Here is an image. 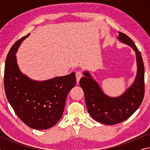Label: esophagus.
<instances>
[{
    "mask_svg": "<svg viewBox=\"0 0 150 150\" xmlns=\"http://www.w3.org/2000/svg\"><path fill=\"white\" fill-rule=\"evenodd\" d=\"M75 75H76V79H77V82L79 83V82L80 79L83 76V73H82V71H77L76 72Z\"/></svg>",
    "mask_w": 150,
    "mask_h": 150,
    "instance_id": "obj_1",
    "label": "esophagus"
}]
</instances>
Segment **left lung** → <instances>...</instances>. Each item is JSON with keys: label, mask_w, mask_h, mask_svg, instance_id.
Wrapping results in <instances>:
<instances>
[{"label": "left lung", "mask_w": 150, "mask_h": 150, "mask_svg": "<svg viewBox=\"0 0 150 150\" xmlns=\"http://www.w3.org/2000/svg\"><path fill=\"white\" fill-rule=\"evenodd\" d=\"M118 39L130 45L136 52L138 71L134 83L123 95L110 97L101 90L98 83L87 71L79 81L84 91L85 103L90 115L96 121L106 125H113L126 120L135 112L143 100L144 93V65L141 53L128 35L119 32Z\"/></svg>", "instance_id": "8db88e82"}]
</instances>
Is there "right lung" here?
Instances as JSON below:
<instances>
[{
	"mask_svg": "<svg viewBox=\"0 0 150 150\" xmlns=\"http://www.w3.org/2000/svg\"><path fill=\"white\" fill-rule=\"evenodd\" d=\"M30 34L14 43L5 62L4 85L7 99L28 126L45 130L62 118L68 93L76 85L75 73L44 81L30 79L20 71L16 53Z\"/></svg>",
	"mask_w": 150,
	"mask_h": 150,
	"instance_id": "right-lung-1",
	"label": "right lung"
}]
</instances>
